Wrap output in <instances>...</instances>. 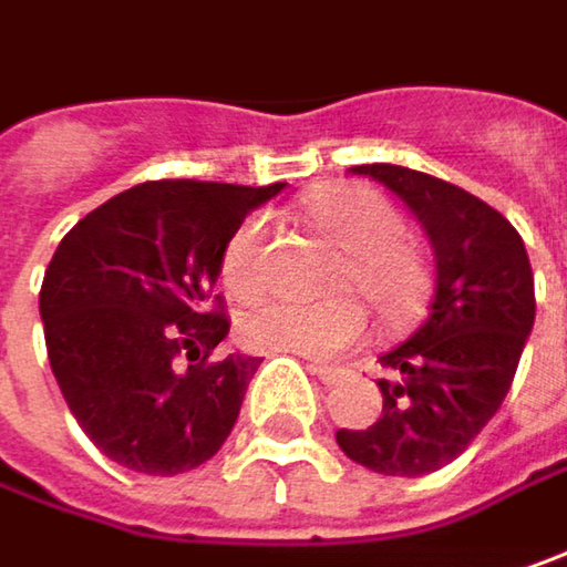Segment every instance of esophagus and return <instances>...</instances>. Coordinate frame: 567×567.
Returning a JSON list of instances; mask_svg holds the SVG:
<instances>
[{"label":"esophagus","mask_w":567,"mask_h":567,"mask_svg":"<svg viewBox=\"0 0 567 567\" xmlns=\"http://www.w3.org/2000/svg\"><path fill=\"white\" fill-rule=\"evenodd\" d=\"M309 373H312V377H319L326 385H334V382L341 380V373H344V370H341V367H328V363H316V360H312V363H309Z\"/></svg>","instance_id":"esophagus-1"}]
</instances>
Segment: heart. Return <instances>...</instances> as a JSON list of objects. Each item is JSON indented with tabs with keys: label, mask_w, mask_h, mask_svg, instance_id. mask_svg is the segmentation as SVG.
Here are the masks:
<instances>
[{
	"label": "heart",
	"mask_w": 567,
	"mask_h": 567,
	"mask_svg": "<svg viewBox=\"0 0 567 567\" xmlns=\"http://www.w3.org/2000/svg\"><path fill=\"white\" fill-rule=\"evenodd\" d=\"M306 219L316 233L344 248L331 274L338 297L265 299L241 312V341L255 351L302 354L326 360L354 348L367 334V309L382 326H405L417 316L431 287L427 255L405 239L402 213L380 190L334 185L306 200ZM223 280L241 293H258L268 280V219L248 216L223 251ZM354 292L359 300L350 297Z\"/></svg>",
	"instance_id": "b5f03b06"
}]
</instances>
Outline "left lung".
Here are the masks:
<instances>
[{
  "instance_id": "obj_1",
  "label": "left lung",
  "mask_w": 567,
  "mask_h": 567,
  "mask_svg": "<svg viewBox=\"0 0 567 567\" xmlns=\"http://www.w3.org/2000/svg\"><path fill=\"white\" fill-rule=\"evenodd\" d=\"M395 190L434 245V293L405 344L380 357L382 414L338 446L382 475H427L453 463L501 409L536 319L520 233L485 200L402 165H354Z\"/></svg>"
}]
</instances>
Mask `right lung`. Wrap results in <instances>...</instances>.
<instances>
[{
    "label": "right lung",
    "instance_id": "1",
    "mask_svg": "<svg viewBox=\"0 0 567 567\" xmlns=\"http://www.w3.org/2000/svg\"><path fill=\"white\" fill-rule=\"evenodd\" d=\"M280 187L143 182L53 251L41 287L50 370L107 460L178 475L226 443L261 357H210L229 334L213 287L241 219Z\"/></svg>",
    "mask_w": 567,
    "mask_h": 567
}]
</instances>
